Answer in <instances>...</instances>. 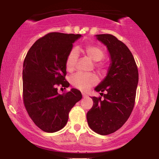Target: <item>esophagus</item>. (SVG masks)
I'll use <instances>...</instances> for the list:
<instances>
[{"mask_svg": "<svg viewBox=\"0 0 159 159\" xmlns=\"http://www.w3.org/2000/svg\"><path fill=\"white\" fill-rule=\"evenodd\" d=\"M82 97H83V98H87V97H88V95L85 94V93H82Z\"/></svg>", "mask_w": 159, "mask_h": 159, "instance_id": "obj_1", "label": "esophagus"}]
</instances>
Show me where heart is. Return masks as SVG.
Wrapping results in <instances>:
<instances>
[{"mask_svg":"<svg viewBox=\"0 0 159 159\" xmlns=\"http://www.w3.org/2000/svg\"><path fill=\"white\" fill-rule=\"evenodd\" d=\"M84 52L90 59L94 61L95 67L99 71H103L106 68L105 62L101 59L103 58L105 53L101 48L95 45H88L84 47ZM78 51L74 48L69 51L66 58L65 66L68 71H72L78 60ZM71 83L75 88L80 90L87 91L91 87L94 86L97 83V78L94 74H84L81 72L76 73L70 78Z\"/></svg>","mask_w":159,"mask_h":159,"instance_id":"1","label":"heart"}]
</instances>
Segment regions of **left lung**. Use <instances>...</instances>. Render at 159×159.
Here are the masks:
<instances>
[{
  "label": "left lung",
  "instance_id": "left-lung-1",
  "mask_svg": "<svg viewBox=\"0 0 159 159\" xmlns=\"http://www.w3.org/2000/svg\"><path fill=\"white\" fill-rule=\"evenodd\" d=\"M96 37L107 46L111 64L105 80L95 88L97 92H101V96L92 98L93 105L87 113V120L91 129L107 135L120 129L131 115L135 103L138 69L131 51L123 42L110 34Z\"/></svg>",
  "mask_w": 159,
  "mask_h": 159
}]
</instances>
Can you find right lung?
<instances>
[{
  "label": "right lung",
  "mask_w": 159,
  "mask_h": 159,
  "mask_svg": "<svg viewBox=\"0 0 159 159\" xmlns=\"http://www.w3.org/2000/svg\"><path fill=\"white\" fill-rule=\"evenodd\" d=\"M80 37L79 34L50 32L32 45L24 61V105L35 125L45 132L61 129L69 111L82 99V93L77 89L59 94L57 88L69 86L65 79V62L73 43Z\"/></svg>",
  "instance_id": "1"
}]
</instances>
